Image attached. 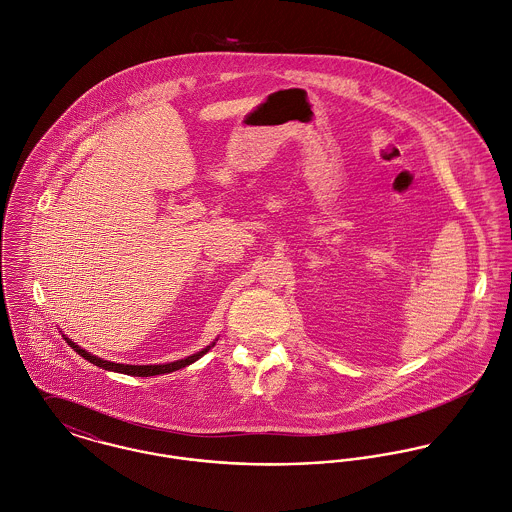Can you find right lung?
<instances>
[{
  "label": "right lung",
  "instance_id": "obj_1",
  "mask_svg": "<svg viewBox=\"0 0 512 512\" xmlns=\"http://www.w3.org/2000/svg\"><path fill=\"white\" fill-rule=\"evenodd\" d=\"M64 340H66V338H64ZM66 341H68V345H70L78 355H82V357L88 359L90 363H94V365H98V367H102V369H108V371L123 373V375H133V377H153V375L172 373V371H176V369H182V367L194 363L196 359H200V357L210 349V345H208L206 349H202V351H198V353H194V355H190V357H186V359H180V361H174V363H167V365H123V363L104 361V359H100V357H96V355H92V353L80 349L76 343H72L70 340Z\"/></svg>",
  "mask_w": 512,
  "mask_h": 512
}]
</instances>
